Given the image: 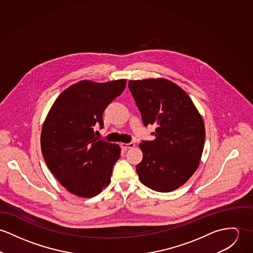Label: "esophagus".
<instances>
[{
    "instance_id": "34e87169",
    "label": "esophagus",
    "mask_w": 253,
    "mask_h": 253,
    "mask_svg": "<svg viewBox=\"0 0 253 253\" xmlns=\"http://www.w3.org/2000/svg\"><path fill=\"white\" fill-rule=\"evenodd\" d=\"M122 148L124 149H129V148H133L135 146L134 142H129V143H121Z\"/></svg>"
}]
</instances>
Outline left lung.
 I'll return each mask as SVG.
<instances>
[{"instance_id": "obj_1", "label": "left lung", "mask_w": 253, "mask_h": 253, "mask_svg": "<svg viewBox=\"0 0 253 253\" xmlns=\"http://www.w3.org/2000/svg\"><path fill=\"white\" fill-rule=\"evenodd\" d=\"M128 87L144 126L154 125L153 140L140 143V181L158 192H170L195 172L205 143V125L190 97L164 80L130 81Z\"/></svg>"}]
</instances>
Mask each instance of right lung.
<instances>
[{"mask_svg": "<svg viewBox=\"0 0 253 253\" xmlns=\"http://www.w3.org/2000/svg\"><path fill=\"white\" fill-rule=\"evenodd\" d=\"M125 86L126 80L71 85L45 118L41 136L43 158L57 180L77 196H96L111 181L120 147L96 138L94 129L104 127V111Z\"/></svg>", "mask_w": 253, "mask_h": 253, "instance_id": "1", "label": "right lung"}]
</instances>
